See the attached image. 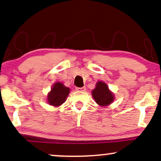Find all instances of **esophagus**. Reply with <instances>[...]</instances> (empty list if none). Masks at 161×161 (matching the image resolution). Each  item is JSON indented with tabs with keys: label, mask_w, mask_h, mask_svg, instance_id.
Masks as SVG:
<instances>
[{
	"label": "esophagus",
	"mask_w": 161,
	"mask_h": 161,
	"mask_svg": "<svg viewBox=\"0 0 161 161\" xmlns=\"http://www.w3.org/2000/svg\"><path fill=\"white\" fill-rule=\"evenodd\" d=\"M76 90H77L78 91L85 92V90H86V87H77V88H76Z\"/></svg>",
	"instance_id": "esophagus-1"
}]
</instances>
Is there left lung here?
Segmentation results:
<instances>
[{"label": "left lung", "instance_id": "obj_1", "mask_svg": "<svg viewBox=\"0 0 161 161\" xmlns=\"http://www.w3.org/2000/svg\"><path fill=\"white\" fill-rule=\"evenodd\" d=\"M92 96L95 101L101 106L109 105L114 100L113 92L110 91L107 85L102 81L96 83V88L92 91Z\"/></svg>", "mask_w": 161, "mask_h": 161}]
</instances>
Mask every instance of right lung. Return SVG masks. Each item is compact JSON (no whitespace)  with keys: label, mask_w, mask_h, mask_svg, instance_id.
<instances>
[{"label":"right lung","mask_w":161,"mask_h":161,"mask_svg":"<svg viewBox=\"0 0 161 161\" xmlns=\"http://www.w3.org/2000/svg\"><path fill=\"white\" fill-rule=\"evenodd\" d=\"M69 92L70 89L69 87H65L60 81H58L54 84L50 92L48 93L47 102L49 105L58 107L65 102Z\"/></svg>","instance_id":"add662e5"}]
</instances>
